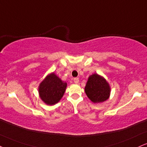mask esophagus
<instances>
[{
    "label": "esophagus",
    "mask_w": 147,
    "mask_h": 147,
    "mask_svg": "<svg viewBox=\"0 0 147 147\" xmlns=\"http://www.w3.org/2000/svg\"><path fill=\"white\" fill-rule=\"evenodd\" d=\"M73 81H74V82L75 83V84H78L79 81V78H74Z\"/></svg>",
    "instance_id": "1"
}]
</instances>
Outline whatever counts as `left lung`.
Masks as SVG:
<instances>
[{"label": "left lung", "instance_id": "1", "mask_svg": "<svg viewBox=\"0 0 147 147\" xmlns=\"http://www.w3.org/2000/svg\"><path fill=\"white\" fill-rule=\"evenodd\" d=\"M110 86L104 77L93 74L88 77L85 92L88 98L94 103L105 101L110 95Z\"/></svg>", "mask_w": 147, "mask_h": 147}]
</instances>
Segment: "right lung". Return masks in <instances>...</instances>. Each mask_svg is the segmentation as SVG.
Instances as JSON below:
<instances>
[{"instance_id":"add662e5","label":"right lung","mask_w":147,"mask_h":147,"mask_svg":"<svg viewBox=\"0 0 147 147\" xmlns=\"http://www.w3.org/2000/svg\"><path fill=\"white\" fill-rule=\"evenodd\" d=\"M66 86V82L61 81L54 72L49 74L39 86L40 98L47 105H55L62 98Z\"/></svg>"}]
</instances>
